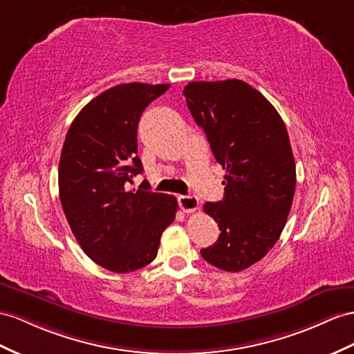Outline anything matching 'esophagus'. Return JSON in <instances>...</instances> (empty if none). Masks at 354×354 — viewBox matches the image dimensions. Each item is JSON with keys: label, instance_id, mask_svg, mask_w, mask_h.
<instances>
[{"label": "esophagus", "instance_id": "obj_1", "mask_svg": "<svg viewBox=\"0 0 354 354\" xmlns=\"http://www.w3.org/2000/svg\"><path fill=\"white\" fill-rule=\"evenodd\" d=\"M178 205L185 214L194 212L198 207V198L196 196H178Z\"/></svg>", "mask_w": 354, "mask_h": 354}]
</instances>
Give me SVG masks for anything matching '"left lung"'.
Masks as SVG:
<instances>
[{"instance_id":"left-lung-1","label":"left lung","mask_w":354,"mask_h":354,"mask_svg":"<svg viewBox=\"0 0 354 354\" xmlns=\"http://www.w3.org/2000/svg\"><path fill=\"white\" fill-rule=\"evenodd\" d=\"M184 95L215 160L227 171L223 201L203 205L221 233L201 254L215 268L239 272L275 245L293 203L296 165L286 124L243 80L189 82Z\"/></svg>"}]
</instances>
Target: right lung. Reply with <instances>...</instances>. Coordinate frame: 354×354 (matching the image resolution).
I'll return each mask as SVG.
<instances>
[{
    "mask_svg": "<svg viewBox=\"0 0 354 354\" xmlns=\"http://www.w3.org/2000/svg\"><path fill=\"white\" fill-rule=\"evenodd\" d=\"M167 89L139 82L106 89L77 113L62 147L58 185L70 229L91 260L116 274L149 265L175 220L174 196L129 189L143 170L139 120Z\"/></svg>",
    "mask_w": 354,
    "mask_h": 354,
    "instance_id": "add662e5",
    "label": "right lung"
}]
</instances>
